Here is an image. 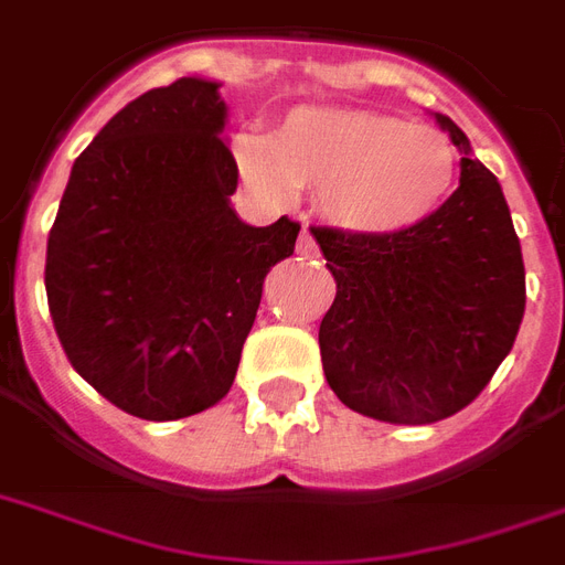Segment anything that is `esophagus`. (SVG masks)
<instances>
[{"instance_id": "obj_1", "label": "esophagus", "mask_w": 565, "mask_h": 565, "mask_svg": "<svg viewBox=\"0 0 565 565\" xmlns=\"http://www.w3.org/2000/svg\"><path fill=\"white\" fill-rule=\"evenodd\" d=\"M296 252H299L301 257H319V246L317 239H313V234H310V228L305 225L299 234V243H296Z\"/></svg>"}]
</instances>
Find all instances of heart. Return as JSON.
<instances>
[{
  "instance_id": "b5f03b06",
  "label": "heart",
  "mask_w": 565,
  "mask_h": 565,
  "mask_svg": "<svg viewBox=\"0 0 565 565\" xmlns=\"http://www.w3.org/2000/svg\"><path fill=\"white\" fill-rule=\"evenodd\" d=\"M231 158L248 193L287 202L299 188L317 190L326 220L361 237L419 228L446 204L457 179L446 135L393 114L334 105H299L275 135L239 131Z\"/></svg>"
}]
</instances>
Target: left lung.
Here are the masks:
<instances>
[{
    "label": "left lung",
    "mask_w": 565,
    "mask_h": 565,
    "mask_svg": "<svg viewBox=\"0 0 565 565\" xmlns=\"http://www.w3.org/2000/svg\"><path fill=\"white\" fill-rule=\"evenodd\" d=\"M460 158V188L419 228L361 237L310 228L337 281L319 326L328 386L352 411L430 425L475 402L525 317V264L499 179L469 137L434 114Z\"/></svg>",
    "instance_id": "8db88e82"
}]
</instances>
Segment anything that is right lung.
I'll return each mask as SVG.
<instances>
[{"label":"right lung","mask_w":565,"mask_h":565,"mask_svg":"<svg viewBox=\"0 0 565 565\" xmlns=\"http://www.w3.org/2000/svg\"><path fill=\"white\" fill-rule=\"evenodd\" d=\"M220 82L137 96L73 163L46 246V296L73 370L149 422L225 398L264 278L299 222L255 228L231 207Z\"/></svg>","instance_id":"1"}]
</instances>
